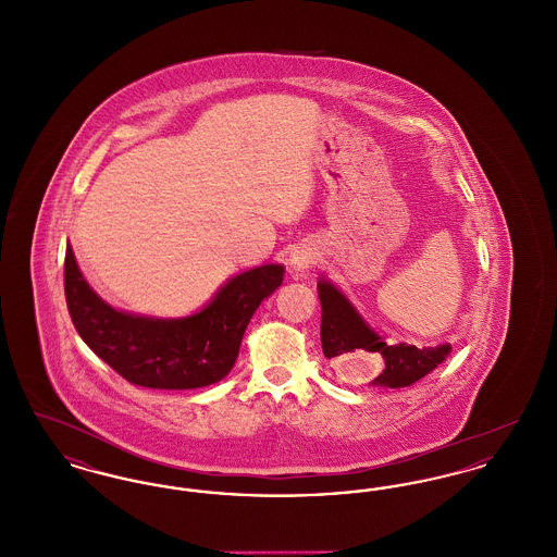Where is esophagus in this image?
<instances>
[{
  "instance_id": "obj_1",
  "label": "esophagus",
  "mask_w": 557,
  "mask_h": 557,
  "mask_svg": "<svg viewBox=\"0 0 557 557\" xmlns=\"http://www.w3.org/2000/svg\"><path fill=\"white\" fill-rule=\"evenodd\" d=\"M318 265V250L313 246H296L290 257L292 273L296 277H307V273Z\"/></svg>"
}]
</instances>
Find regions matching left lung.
<instances>
[{
    "label": "left lung",
    "mask_w": 557,
    "mask_h": 557,
    "mask_svg": "<svg viewBox=\"0 0 557 557\" xmlns=\"http://www.w3.org/2000/svg\"><path fill=\"white\" fill-rule=\"evenodd\" d=\"M318 292L323 355L330 363L352 377L370 380L371 386L405 388L436 370L449 357V343L428 348L405 343L386 345V341L359 315L352 302L332 282L321 280ZM375 354L383 359V366L377 369L370 363Z\"/></svg>",
    "instance_id": "1"
}]
</instances>
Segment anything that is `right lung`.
<instances>
[{"instance_id":"1","label":"right lung","mask_w":557,"mask_h":557,"mask_svg":"<svg viewBox=\"0 0 557 557\" xmlns=\"http://www.w3.org/2000/svg\"><path fill=\"white\" fill-rule=\"evenodd\" d=\"M282 282L284 267H255L232 277L189 318H144L110 307L91 290L71 244L64 259L66 305L85 345L127 382L160 391L202 388L223 380L238 359L248 321Z\"/></svg>"}]
</instances>
